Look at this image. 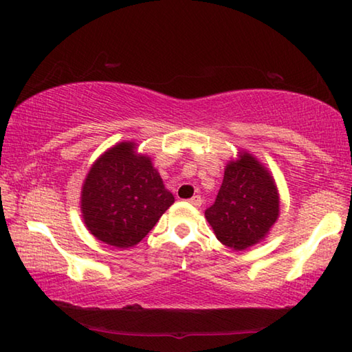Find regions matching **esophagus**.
I'll return each instance as SVG.
<instances>
[{"label": "esophagus", "mask_w": 352, "mask_h": 352, "mask_svg": "<svg viewBox=\"0 0 352 352\" xmlns=\"http://www.w3.org/2000/svg\"><path fill=\"white\" fill-rule=\"evenodd\" d=\"M188 202H190V204H192V206H195V207H201L202 198H201L199 195H196V196H193V198H190Z\"/></svg>", "instance_id": "34e87169"}]
</instances>
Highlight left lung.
I'll list each match as a JSON object with an SVG mask.
<instances>
[{"label":"left lung","instance_id":"1","mask_svg":"<svg viewBox=\"0 0 352 352\" xmlns=\"http://www.w3.org/2000/svg\"><path fill=\"white\" fill-rule=\"evenodd\" d=\"M280 214V198L267 168L243 151L226 166L214 204L206 218L221 243L244 250L267 235Z\"/></svg>","mask_w":352,"mask_h":352}]
</instances>
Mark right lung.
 Segmentation results:
<instances>
[{
  "label": "right lung",
  "instance_id": "add662e5",
  "mask_svg": "<svg viewBox=\"0 0 352 352\" xmlns=\"http://www.w3.org/2000/svg\"><path fill=\"white\" fill-rule=\"evenodd\" d=\"M175 202L151 159L135 153L134 142L104 151L86 176L82 213L97 239L119 249L133 248L148 235Z\"/></svg>",
  "mask_w": 352,
  "mask_h": 352
}]
</instances>
